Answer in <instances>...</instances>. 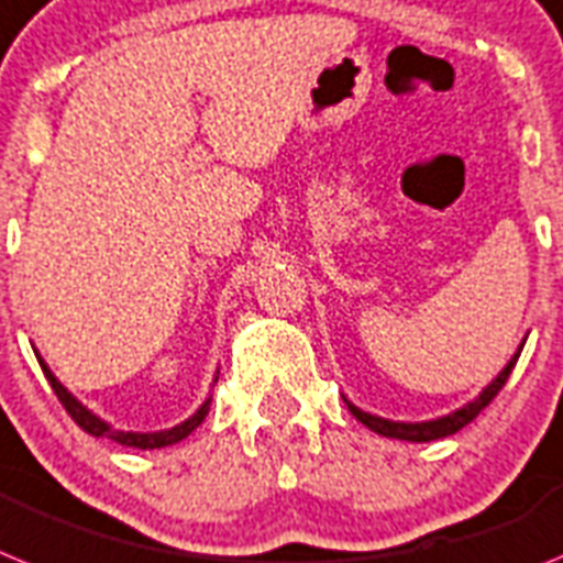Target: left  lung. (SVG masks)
<instances>
[{"label":"left lung","mask_w":563,"mask_h":563,"mask_svg":"<svg viewBox=\"0 0 563 563\" xmlns=\"http://www.w3.org/2000/svg\"><path fill=\"white\" fill-rule=\"evenodd\" d=\"M523 345L518 347V354L512 356V360L506 362V368L500 371L495 379H492L486 388H483L481 394H477L472 402H466L463 408H457V411H452V415L445 417H438V420H422V422H399V420H385V417H376V415H368V411H362V408H356L351 399H345L347 408H351V415L356 417V420L362 422V426H368L371 431H376V434H383V438H391V440H408V443H431V440H440V438H449V434H454V431H460L463 426H468V422L475 420L477 415H481L483 408L489 406L492 399L498 397V391L506 385V379H509V374H512L515 362H518V356H521Z\"/></svg>","instance_id":"1"}]
</instances>
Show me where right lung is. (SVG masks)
I'll return each mask as SVG.
<instances>
[{"label":"right lung","mask_w":563,"mask_h":563,"mask_svg":"<svg viewBox=\"0 0 563 563\" xmlns=\"http://www.w3.org/2000/svg\"><path fill=\"white\" fill-rule=\"evenodd\" d=\"M40 365H42V371H45V376H48V383H51V388H54V394H57L59 402L65 406V411L71 415V420L77 422L82 431L95 434V438H109L120 445H129V449H164V445L180 443V440L189 438V434H192V431L201 426L203 417L209 415V402H212V397H207L203 399V406L198 408V411H195L189 420L178 422V426H172V429H166V431H120V429H111L109 422L100 420L95 411H88L80 399L74 397V394L68 391L63 383H59L57 376L51 374V368L45 365V362L40 360ZM216 383H218V376H216Z\"/></svg>","instance_id":"1"}]
</instances>
